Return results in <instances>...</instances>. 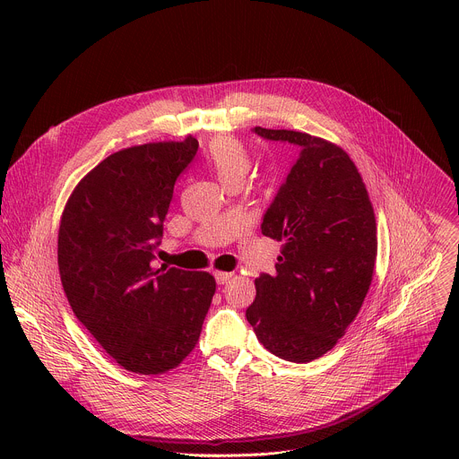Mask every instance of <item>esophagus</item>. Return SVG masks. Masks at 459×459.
<instances>
[{"label": "esophagus", "mask_w": 459, "mask_h": 459, "mask_svg": "<svg viewBox=\"0 0 459 459\" xmlns=\"http://www.w3.org/2000/svg\"><path fill=\"white\" fill-rule=\"evenodd\" d=\"M214 276H216L218 283H220V285H223V283H227L234 274H232V273H221V271H218Z\"/></svg>", "instance_id": "34e87169"}]
</instances>
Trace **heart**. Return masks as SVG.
Wrapping results in <instances>:
<instances>
[{
	"label": "heart",
	"mask_w": 459,
	"mask_h": 459,
	"mask_svg": "<svg viewBox=\"0 0 459 459\" xmlns=\"http://www.w3.org/2000/svg\"><path fill=\"white\" fill-rule=\"evenodd\" d=\"M205 163L225 186H230L243 183L250 172L252 158L241 142L230 136H220L209 145Z\"/></svg>",
	"instance_id": "b5f03b06"
}]
</instances>
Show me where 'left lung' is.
I'll list each match as a JSON object with an SVG mask.
<instances>
[{"label": "left lung", "mask_w": 459, "mask_h": 459, "mask_svg": "<svg viewBox=\"0 0 459 459\" xmlns=\"http://www.w3.org/2000/svg\"><path fill=\"white\" fill-rule=\"evenodd\" d=\"M265 140L301 149L261 232L283 241L276 274L255 278L247 319L269 352L308 363L334 349L370 289L376 216L358 167L333 142L255 126Z\"/></svg>", "instance_id": "8db88e82"}]
</instances>
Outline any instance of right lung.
Here are the masks:
<instances>
[{"instance_id": "right-lung-1", "label": "right lung", "mask_w": 459, "mask_h": 459, "mask_svg": "<svg viewBox=\"0 0 459 459\" xmlns=\"http://www.w3.org/2000/svg\"><path fill=\"white\" fill-rule=\"evenodd\" d=\"M198 140L121 149L74 186L57 232L73 312L125 370L156 376L195 347L216 292L209 273L154 269L174 183Z\"/></svg>"}]
</instances>
